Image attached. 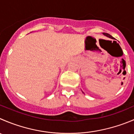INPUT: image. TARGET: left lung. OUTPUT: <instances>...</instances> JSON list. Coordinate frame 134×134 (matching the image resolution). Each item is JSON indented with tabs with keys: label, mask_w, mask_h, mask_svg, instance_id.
<instances>
[{
	"label": "left lung",
	"mask_w": 134,
	"mask_h": 134,
	"mask_svg": "<svg viewBox=\"0 0 134 134\" xmlns=\"http://www.w3.org/2000/svg\"><path fill=\"white\" fill-rule=\"evenodd\" d=\"M103 35H105V36H107V37H109V38H112V39H113V37H112V36L111 35H109V34H108V33H105V32H103Z\"/></svg>",
	"instance_id": "1"
}]
</instances>
